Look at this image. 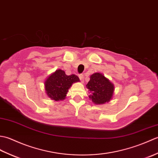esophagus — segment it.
<instances>
[{"label": "esophagus", "mask_w": 158, "mask_h": 158, "mask_svg": "<svg viewBox=\"0 0 158 158\" xmlns=\"http://www.w3.org/2000/svg\"><path fill=\"white\" fill-rule=\"evenodd\" d=\"M79 79H80V80H81V81L82 83L84 82V76H83V75H79Z\"/></svg>", "instance_id": "34e87169"}]
</instances>
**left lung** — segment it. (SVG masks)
<instances>
[{
	"mask_svg": "<svg viewBox=\"0 0 158 158\" xmlns=\"http://www.w3.org/2000/svg\"><path fill=\"white\" fill-rule=\"evenodd\" d=\"M86 85L89 89V98L96 105H104L113 99L115 86L103 74L95 73L89 77Z\"/></svg>",
	"mask_w": 158,
	"mask_h": 158,
	"instance_id": "8db88e82",
	"label": "left lung"
}]
</instances>
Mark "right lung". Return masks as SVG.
<instances>
[{
  "label": "right lung",
  "mask_w": 158,
  "mask_h": 158,
  "mask_svg": "<svg viewBox=\"0 0 158 158\" xmlns=\"http://www.w3.org/2000/svg\"><path fill=\"white\" fill-rule=\"evenodd\" d=\"M79 81V78L77 75H67L64 70H56L45 79V93L49 98L54 101L63 100L66 98L69 89L73 83Z\"/></svg>",
  "instance_id": "right-lung-1"
}]
</instances>
